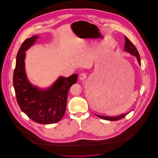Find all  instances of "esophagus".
<instances>
[{
	"mask_svg": "<svg viewBox=\"0 0 158 158\" xmlns=\"http://www.w3.org/2000/svg\"><path fill=\"white\" fill-rule=\"evenodd\" d=\"M87 77V74L86 73H81V74H80V76H79V78H80V80H84L85 79H86Z\"/></svg>",
	"mask_w": 158,
	"mask_h": 158,
	"instance_id": "obj_1",
	"label": "esophagus"
}]
</instances>
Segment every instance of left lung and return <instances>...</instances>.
<instances>
[{
  "label": "left lung",
  "mask_w": 158,
  "mask_h": 158,
  "mask_svg": "<svg viewBox=\"0 0 158 158\" xmlns=\"http://www.w3.org/2000/svg\"><path fill=\"white\" fill-rule=\"evenodd\" d=\"M125 48H124V50L129 52L130 53H131V55L135 56V57L137 59V61L139 62V64L140 65V56L139 54V52L137 50V48H135V46L133 45V44L130 41V40L126 36H125ZM128 113L125 114H121L118 116H116V117H109V116H103V115H96L98 117H100V118L102 119H105V120H110V121H116V120H118L122 118H123L124 117H125Z\"/></svg>",
  "instance_id": "left-lung-1"
}]
</instances>
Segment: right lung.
<instances>
[{"label": "right lung", "instance_id": "obj_1", "mask_svg": "<svg viewBox=\"0 0 158 158\" xmlns=\"http://www.w3.org/2000/svg\"><path fill=\"white\" fill-rule=\"evenodd\" d=\"M39 38L35 35L25 40L17 54L13 74V86L21 110L31 120L40 124L59 122L66 111L68 91L77 81V74L60 77L47 89H40L27 80L25 71V51Z\"/></svg>", "mask_w": 158, "mask_h": 158}]
</instances>
